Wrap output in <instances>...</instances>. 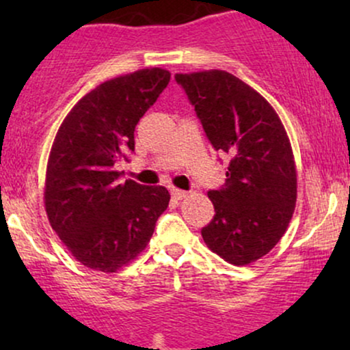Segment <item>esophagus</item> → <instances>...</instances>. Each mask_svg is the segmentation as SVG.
Listing matches in <instances>:
<instances>
[{
	"label": "esophagus",
	"instance_id": "34e87169",
	"mask_svg": "<svg viewBox=\"0 0 350 350\" xmlns=\"http://www.w3.org/2000/svg\"><path fill=\"white\" fill-rule=\"evenodd\" d=\"M171 196H172V199H176V200H180V199L187 198V196H189V192L183 191V189H176V187H172V189H171Z\"/></svg>",
	"mask_w": 350,
	"mask_h": 350
}]
</instances>
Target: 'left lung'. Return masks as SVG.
Here are the masks:
<instances>
[{
  "mask_svg": "<svg viewBox=\"0 0 350 350\" xmlns=\"http://www.w3.org/2000/svg\"><path fill=\"white\" fill-rule=\"evenodd\" d=\"M174 77L208 142L230 156L224 187L207 192L215 214L200 234L226 262L250 265L280 242L295 212L298 178L290 138L275 108L235 75L212 69Z\"/></svg>",
  "mask_w": 350,
  "mask_h": 350,
  "instance_id": "1",
  "label": "left lung"
}]
</instances>
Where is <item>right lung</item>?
Segmentation results:
<instances>
[{
  "label": "right lung",
  "instance_id": "add662e5",
  "mask_svg": "<svg viewBox=\"0 0 350 350\" xmlns=\"http://www.w3.org/2000/svg\"><path fill=\"white\" fill-rule=\"evenodd\" d=\"M170 70L139 69L100 83L64 118L47 159L44 206L51 227L83 267L115 273L150 243L170 204L163 186L120 183L113 166L135 150V126L170 83Z\"/></svg>",
  "mask_w": 350,
  "mask_h": 350
}]
</instances>
